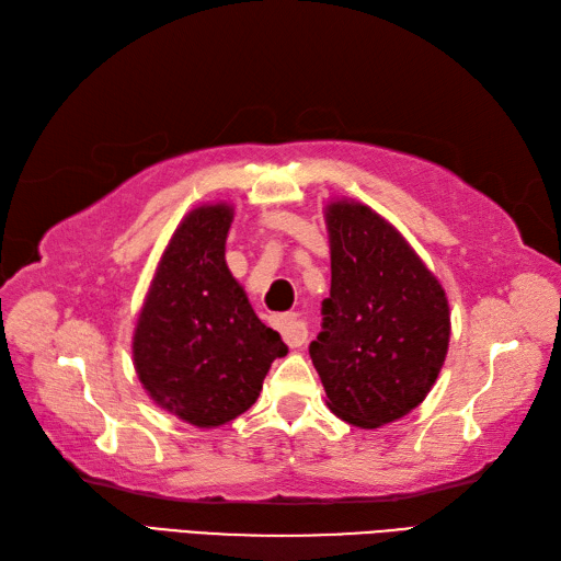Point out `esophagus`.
<instances>
[{
    "instance_id": "34e87169",
    "label": "esophagus",
    "mask_w": 561,
    "mask_h": 561,
    "mask_svg": "<svg viewBox=\"0 0 561 561\" xmlns=\"http://www.w3.org/2000/svg\"><path fill=\"white\" fill-rule=\"evenodd\" d=\"M273 325L278 328L280 335L285 337V343L290 347H302L305 340H307V323L299 319V313L295 311H285V313H276V317L271 319Z\"/></svg>"
}]
</instances>
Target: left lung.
Segmentation results:
<instances>
[{
    "mask_svg": "<svg viewBox=\"0 0 561 561\" xmlns=\"http://www.w3.org/2000/svg\"><path fill=\"white\" fill-rule=\"evenodd\" d=\"M331 297L309 345L331 412L380 428L416 409L438 380L449 345L440 280L398 228L354 199L323 209Z\"/></svg>",
    "mask_w": 561,
    "mask_h": 561,
    "instance_id": "8db88e82",
    "label": "left lung"
}]
</instances>
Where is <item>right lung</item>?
<instances>
[{"instance_id":"add662e5","label":"right lung","mask_w":561,"mask_h":561,"mask_svg":"<svg viewBox=\"0 0 561 561\" xmlns=\"http://www.w3.org/2000/svg\"><path fill=\"white\" fill-rule=\"evenodd\" d=\"M233 204H202L163 250L133 333V364L149 400L197 428L256 402L268 368L288 354L259 321L226 264Z\"/></svg>"}]
</instances>
